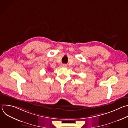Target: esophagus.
Masks as SVG:
<instances>
[{
	"label": "esophagus",
	"mask_w": 128,
	"mask_h": 128,
	"mask_svg": "<svg viewBox=\"0 0 128 128\" xmlns=\"http://www.w3.org/2000/svg\"><path fill=\"white\" fill-rule=\"evenodd\" d=\"M61 67H66V64H62L61 65Z\"/></svg>",
	"instance_id": "34e87169"
}]
</instances>
